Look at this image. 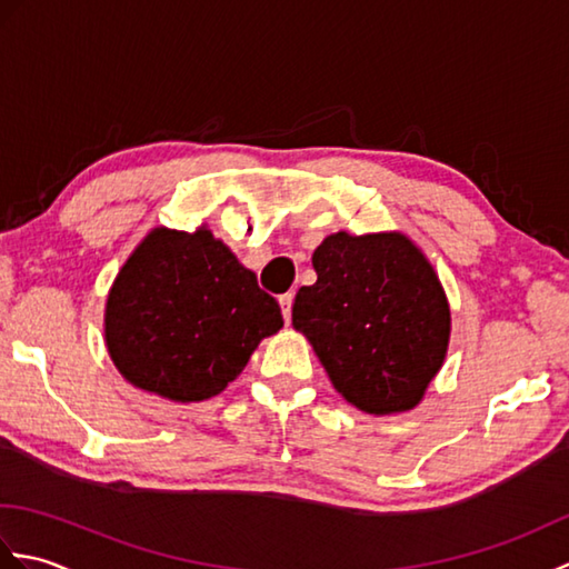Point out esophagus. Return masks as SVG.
<instances>
[{"label":"esophagus","mask_w":569,"mask_h":569,"mask_svg":"<svg viewBox=\"0 0 569 569\" xmlns=\"http://www.w3.org/2000/svg\"><path fill=\"white\" fill-rule=\"evenodd\" d=\"M293 298H296V293H293V291H288V293H283L281 298H278V303H281V312H283V318H286V320H291Z\"/></svg>","instance_id":"1"}]
</instances>
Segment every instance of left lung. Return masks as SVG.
<instances>
[{"label": "left lung", "instance_id": "1", "mask_svg": "<svg viewBox=\"0 0 569 569\" xmlns=\"http://www.w3.org/2000/svg\"><path fill=\"white\" fill-rule=\"evenodd\" d=\"M312 266L318 281L296 293L293 328L335 389L377 416L418 406L450 342V306L428 259L403 234L337 232Z\"/></svg>", "mask_w": 569, "mask_h": 569}]
</instances>
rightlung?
<instances>
[{"instance_id": "obj_1", "label": "right lung", "mask_w": 569, "mask_h": 569, "mask_svg": "<svg viewBox=\"0 0 569 569\" xmlns=\"http://www.w3.org/2000/svg\"><path fill=\"white\" fill-rule=\"evenodd\" d=\"M281 328L276 298L204 227L153 229L119 271L104 312L122 377L180 403L224 391Z\"/></svg>"}]
</instances>
